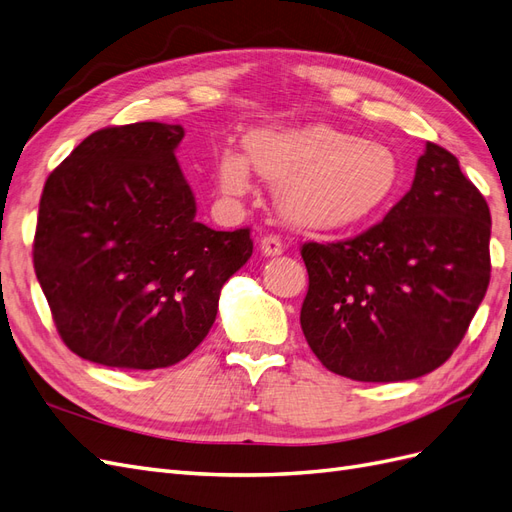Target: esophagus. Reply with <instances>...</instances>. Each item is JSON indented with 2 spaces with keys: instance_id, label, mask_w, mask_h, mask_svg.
<instances>
[{
  "instance_id": "34e87169",
  "label": "esophagus",
  "mask_w": 512,
  "mask_h": 512,
  "mask_svg": "<svg viewBox=\"0 0 512 512\" xmlns=\"http://www.w3.org/2000/svg\"><path fill=\"white\" fill-rule=\"evenodd\" d=\"M260 250L265 256H280L284 252V243L280 237L275 235H267L260 239Z\"/></svg>"
}]
</instances>
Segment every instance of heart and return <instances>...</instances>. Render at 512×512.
Returning <instances> with one entry per match:
<instances>
[{"mask_svg":"<svg viewBox=\"0 0 512 512\" xmlns=\"http://www.w3.org/2000/svg\"><path fill=\"white\" fill-rule=\"evenodd\" d=\"M218 160L220 188L230 196L250 190V170L280 185L277 198L288 220L307 228H350L389 203L399 183L391 147L329 126L260 128Z\"/></svg>","mask_w":512,"mask_h":512,"instance_id":"b5f03b06","label":"heart"}]
</instances>
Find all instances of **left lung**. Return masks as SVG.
Segmentation results:
<instances>
[{"mask_svg": "<svg viewBox=\"0 0 512 512\" xmlns=\"http://www.w3.org/2000/svg\"><path fill=\"white\" fill-rule=\"evenodd\" d=\"M491 213L451 151L427 143L410 192L363 235L305 243L301 329L333 374L401 382L440 367L489 286Z\"/></svg>", "mask_w": 512, "mask_h": 512, "instance_id": "8db88e82", "label": "left lung"}]
</instances>
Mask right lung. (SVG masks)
I'll return each mask as SVG.
<instances>
[{
	"label": "right lung",
	"instance_id": "add662e5",
	"mask_svg": "<svg viewBox=\"0 0 512 512\" xmlns=\"http://www.w3.org/2000/svg\"><path fill=\"white\" fill-rule=\"evenodd\" d=\"M183 128L141 121L89 134L44 183L34 269L64 344L119 369L183 361L213 327L250 228L213 230L175 149Z\"/></svg>",
	"mask_w": 512,
	"mask_h": 512
}]
</instances>
